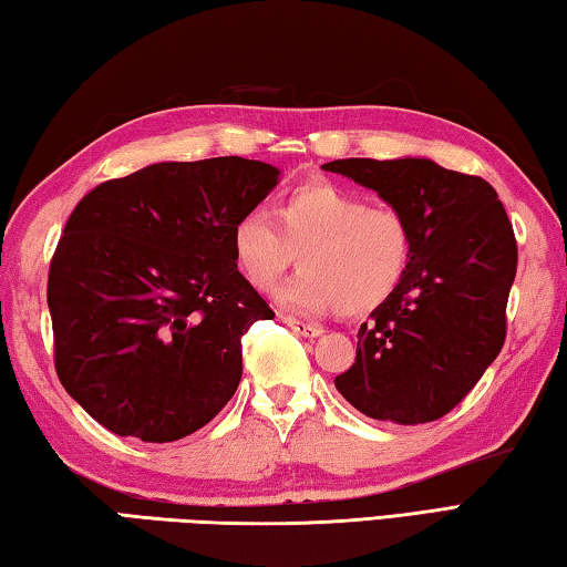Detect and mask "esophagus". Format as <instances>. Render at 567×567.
Returning <instances> with one entry per match:
<instances>
[{
  "label": "esophagus",
  "mask_w": 567,
  "mask_h": 567,
  "mask_svg": "<svg viewBox=\"0 0 567 567\" xmlns=\"http://www.w3.org/2000/svg\"><path fill=\"white\" fill-rule=\"evenodd\" d=\"M284 323L293 330V333H298V336H303V338H318L320 333H323V328H318V326H313V323H306V320H298V318H293V316H286V313H281L279 316Z\"/></svg>",
  "instance_id": "34e87169"
}]
</instances>
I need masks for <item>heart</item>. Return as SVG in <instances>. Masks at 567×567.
Listing matches in <instances>:
<instances>
[{
  "label": "heart",
  "instance_id": "obj_1",
  "mask_svg": "<svg viewBox=\"0 0 567 567\" xmlns=\"http://www.w3.org/2000/svg\"><path fill=\"white\" fill-rule=\"evenodd\" d=\"M274 217L244 212L231 227V251L256 291L274 288L298 259L303 269L276 293L286 311L365 316L410 274L414 229L400 207L370 205L333 183H306L286 192Z\"/></svg>",
  "mask_w": 567,
  "mask_h": 567
}]
</instances>
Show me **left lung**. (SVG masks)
<instances>
[{"mask_svg":"<svg viewBox=\"0 0 567 567\" xmlns=\"http://www.w3.org/2000/svg\"><path fill=\"white\" fill-rule=\"evenodd\" d=\"M408 212L410 274L358 330L336 388L380 422L424 424L452 412L506 340L518 247L496 189L432 159L348 157L323 165Z\"/></svg>","mask_w":567,"mask_h":567,"instance_id":"8db88e82","label":"left lung"}]
</instances>
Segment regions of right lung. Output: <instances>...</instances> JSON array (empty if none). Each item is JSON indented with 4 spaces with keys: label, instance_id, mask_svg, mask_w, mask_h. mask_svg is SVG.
Returning a JSON list of instances; mask_svg holds the SVG:
<instances>
[{
    "label": "right lung",
    "instance_id": "right-lung-1",
    "mask_svg": "<svg viewBox=\"0 0 567 567\" xmlns=\"http://www.w3.org/2000/svg\"><path fill=\"white\" fill-rule=\"evenodd\" d=\"M279 183L244 157L157 163L85 195L49 269L53 365L117 436L175 442L241 380V336L271 320L237 269L231 227Z\"/></svg>",
    "mask_w": 567,
    "mask_h": 567
}]
</instances>
